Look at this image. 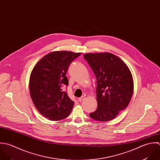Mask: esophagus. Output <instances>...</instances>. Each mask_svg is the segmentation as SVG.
<instances>
[{
    "mask_svg": "<svg viewBox=\"0 0 160 160\" xmlns=\"http://www.w3.org/2000/svg\"><path fill=\"white\" fill-rule=\"evenodd\" d=\"M84 99V96H82V97H81V98H78V101H79V102L82 101Z\"/></svg>",
    "mask_w": 160,
    "mask_h": 160,
    "instance_id": "34e87169",
    "label": "esophagus"
}]
</instances>
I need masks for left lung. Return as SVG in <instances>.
<instances>
[{
    "label": "left lung",
    "mask_w": 160,
    "mask_h": 160,
    "mask_svg": "<svg viewBox=\"0 0 160 160\" xmlns=\"http://www.w3.org/2000/svg\"><path fill=\"white\" fill-rule=\"evenodd\" d=\"M84 58L90 65L97 80L98 107L89 115L98 121L111 120L128 106L131 100L133 91L131 72L113 54H85Z\"/></svg>",
    "instance_id": "left-lung-1"
}]
</instances>
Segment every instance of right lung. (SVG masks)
<instances>
[{"instance_id":"1","label":"right lung","mask_w":160,"mask_h":160,"mask_svg":"<svg viewBox=\"0 0 160 160\" xmlns=\"http://www.w3.org/2000/svg\"><path fill=\"white\" fill-rule=\"evenodd\" d=\"M81 54L54 52L42 58L32 71L29 83L31 98L40 113L50 120L66 118L72 109L74 102L62 88L68 86L66 74L70 64Z\"/></svg>"}]
</instances>
